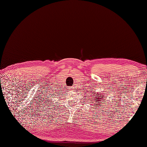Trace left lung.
I'll list each match as a JSON object with an SVG mask.
<instances>
[{"mask_svg":"<svg viewBox=\"0 0 147 147\" xmlns=\"http://www.w3.org/2000/svg\"><path fill=\"white\" fill-rule=\"evenodd\" d=\"M102 96H103V95H102ZM98 96V98H96H96H94V99H93V101H95V102L98 101V103L99 104H95V105H100V104H100V103H101V102H101V101H104L103 99H102L103 97L100 96ZM101 103H103V102L101 101ZM95 104H96V103H95Z\"/></svg>","mask_w":147,"mask_h":147,"instance_id":"left-lung-1","label":"left lung"}]
</instances>
